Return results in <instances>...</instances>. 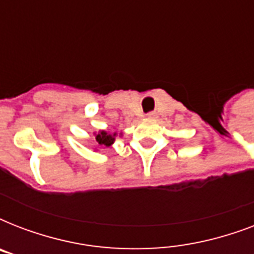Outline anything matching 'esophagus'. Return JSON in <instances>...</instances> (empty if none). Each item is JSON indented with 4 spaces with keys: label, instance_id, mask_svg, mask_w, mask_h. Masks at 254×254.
Listing matches in <instances>:
<instances>
[{
    "label": "esophagus",
    "instance_id": "34e87169",
    "mask_svg": "<svg viewBox=\"0 0 254 254\" xmlns=\"http://www.w3.org/2000/svg\"><path fill=\"white\" fill-rule=\"evenodd\" d=\"M146 117L147 119H155V117H157V113H155V112H150V113H147Z\"/></svg>",
    "mask_w": 254,
    "mask_h": 254
}]
</instances>
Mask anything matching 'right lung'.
Returning a JSON list of instances; mask_svg holds the SVG:
<instances>
[{
	"instance_id": "1",
	"label": "right lung",
	"mask_w": 254,
	"mask_h": 254,
	"mask_svg": "<svg viewBox=\"0 0 254 254\" xmlns=\"http://www.w3.org/2000/svg\"><path fill=\"white\" fill-rule=\"evenodd\" d=\"M115 137H116V133L113 134H109L108 131L105 130H100L97 134H96V141L99 145H104V146L109 147L112 143L115 142Z\"/></svg>"
}]
</instances>
